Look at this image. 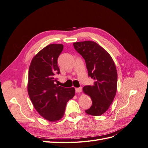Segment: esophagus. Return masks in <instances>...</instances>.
Listing matches in <instances>:
<instances>
[{
	"instance_id": "obj_1",
	"label": "esophagus",
	"mask_w": 148,
	"mask_h": 148,
	"mask_svg": "<svg viewBox=\"0 0 148 148\" xmlns=\"http://www.w3.org/2000/svg\"><path fill=\"white\" fill-rule=\"evenodd\" d=\"M75 91H76V92L77 93H79V92H81L82 91V88H76L75 89Z\"/></svg>"
}]
</instances>
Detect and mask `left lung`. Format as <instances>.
Returning a JSON list of instances; mask_svg holds the SVG:
<instances>
[{
    "label": "left lung",
    "mask_w": 148,
    "mask_h": 148,
    "mask_svg": "<svg viewBox=\"0 0 148 148\" xmlns=\"http://www.w3.org/2000/svg\"><path fill=\"white\" fill-rule=\"evenodd\" d=\"M73 46L85 60L88 75L95 80L92 86L83 88L92 102L85 112L93 116L101 115L108 110L117 92V72L114 62L104 48L94 41L76 42Z\"/></svg>",
    "instance_id": "8db88e82"
}]
</instances>
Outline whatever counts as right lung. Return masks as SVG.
<instances>
[{
	"mask_svg": "<svg viewBox=\"0 0 148 148\" xmlns=\"http://www.w3.org/2000/svg\"><path fill=\"white\" fill-rule=\"evenodd\" d=\"M64 46L51 44L33 58L29 67L28 92L38 112L49 122L60 120L66 102L75 94L74 88H66L55 84L56 73L59 74L57 59Z\"/></svg>",
	"mask_w": 148,
	"mask_h": 148,
	"instance_id": "right-lung-1",
	"label": "right lung"
}]
</instances>
